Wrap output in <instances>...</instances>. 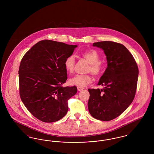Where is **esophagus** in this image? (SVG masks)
Wrapping results in <instances>:
<instances>
[{
  "mask_svg": "<svg viewBox=\"0 0 154 154\" xmlns=\"http://www.w3.org/2000/svg\"><path fill=\"white\" fill-rule=\"evenodd\" d=\"M84 88H82V87H77V90L79 91H82V90H83Z\"/></svg>",
  "mask_w": 154,
  "mask_h": 154,
  "instance_id": "esophagus-1",
  "label": "esophagus"
}]
</instances>
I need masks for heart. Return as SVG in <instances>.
<instances>
[{
	"mask_svg": "<svg viewBox=\"0 0 154 154\" xmlns=\"http://www.w3.org/2000/svg\"><path fill=\"white\" fill-rule=\"evenodd\" d=\"M81 56L85 59L89 63L88 72H91L93 75L97 76L102 72L103 64L100 61L99 54L95 50H89L82 52ZM64 65L67 73L72 74L74 70L75 58L73 55H69L66 58ZM92 80V77L89 74L77 75L69 80V84L72 85L77 86L79 87H84L90 84Z\"/></svg>",
	"mask_w": 154,
	"mask_h": 154,
	"instance_id": "heart-1",
	"label": "heart"
}]
</instances>
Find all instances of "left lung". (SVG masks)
<instances>
[{"label":"left lung","instance_id":"8db88e82","mask_svg":"<svg viewBox=\"0 0 154 154\" xmlns=\"http://www.w3.org/2000/svg\"><path fill=\"white\" fill-rule=\"evenodd\" d=\"M93 46L104 51L107 67L97 84L104 88L88 89V110L95 119L108 121L120 116L132 103L139 69L131 53L122 44L104 41L94 43Z\"/></svg>","mask_w":154,"mask_h":154}]
</instances>
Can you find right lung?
Instances as JSON below:
<instances>
[{
    "mask_svg": "<svg viewBox=\"0 0 154 154\" xmlns=\"http://www.w3.org/2000/svg\"><path fill=\"white\" fill-rule=\"evenodd\" d=\"M76 45L43 40L23 57L19 68L20 95L30 112L44 122L62 119L75 86L62 87L67 79L64 62Z\"/></svg>",
    "mask_w": 154,
    "mask_h": 154,
    "instance_id": "obj_1",
    "label": "right lung"
}]
</instances>
